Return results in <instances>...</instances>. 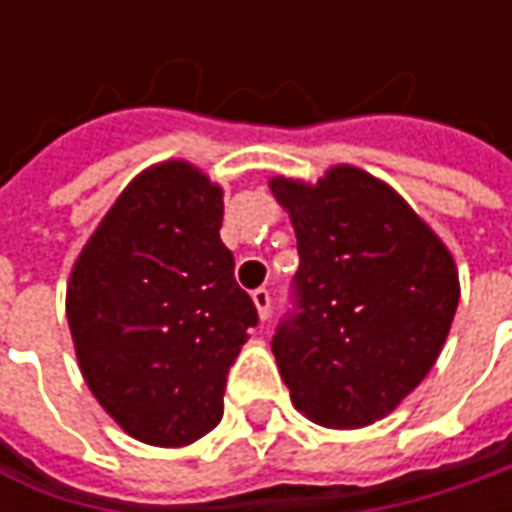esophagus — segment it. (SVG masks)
<instances>
[{
	"label": "esophagus",
	"mask_w": 512,
	"mask_h": 512,
	"mask_svg": "<svg viewBox=\"0 0 512 512\" xmlns=\"http://www.w3.org/2000/svg\"><path fill=\"white\" fill-rule=\"evenodd\" d=\"M253 305H256V310H259V319L265 322L267 316H270V290H267V287L253 290Z\"/></svg>",
	"instance_id": "obj_1"
}]
</instances>
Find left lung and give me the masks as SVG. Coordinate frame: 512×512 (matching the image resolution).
<instances>
[{
	"instance_id": "left-lung-1",
	"label": "left lung",
	"mask_w": 512,
	"mask_h": 512,
	"mask_svg": "<svg viewBox=\"0 0 512 512\" xmlns=\"http://www.w3.org/2000/svg\"><path fill=\"white\" fill-rule=\"evenodd\" d=\"M299 270L273 356L296 410L325 427L387 416L436 364L459 307L442 239L376 176L336 165L316 185L276 176Z\"/></svg>"
}]
</instances>
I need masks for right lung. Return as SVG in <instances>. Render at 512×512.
<instances>
[{"mask_svg":"<svg viewBox=\"0 0 512 512\" xmlns=\"http://www.w3.org/2000/svg\"><path fill=\"white\" fill-rule=\"evenodd\" d=\"M222 187L187 162L130 182L79 253L68 325L90 393L128 436L156 447L202 439L259 313L233 279Z\"/></svg>","mask_w":512,"mask_h":512,"instance_id":"add662e5","label":"right lung"}]
</instances>
